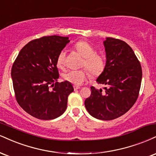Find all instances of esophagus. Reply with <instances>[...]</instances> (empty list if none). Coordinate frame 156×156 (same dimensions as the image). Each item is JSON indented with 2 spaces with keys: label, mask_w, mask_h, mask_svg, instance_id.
<instances>
[{
  "label": "esophagus",
  "mask_w": 156,
  "mask_h": 156,
  "mask_svg": "<svg viewBox=\"0 0 156 156\" xmlns=\"http://www.w3.org/2000/svg\"><path fill=\"white\" fill-rule=\"evenodd\" d=\"M73 88H74L75 90H77V89H80V87L79 86H76V85H74L73 86Z\"/></svg>",
  "instance_id": "34e87169"
}]
</instances>
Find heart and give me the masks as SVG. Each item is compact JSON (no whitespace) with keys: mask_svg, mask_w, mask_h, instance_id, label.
<instances>
[{"mask_svg":"<svg viewBox=\"0 0 156 156\" xmlns=\"http://www.w3.org/2000/svg\"><path fill=\"white\" fill-rule=\"evenodd\" d=\"M78 53L83 57L82 66L85 67L93 76H99L105 68V59L104 57L96 53L95 48L86 41H80L74 45ZM66 51H61L57 58V66L60 69L64 68L65 65ZM89 77V73L86 70H69L62 75L65 81L78 86L81 85Z\"/></svg>","mask_w":156,"mask_h":156,"instance_id":"obj_1","label":"heart"}]
</instances>
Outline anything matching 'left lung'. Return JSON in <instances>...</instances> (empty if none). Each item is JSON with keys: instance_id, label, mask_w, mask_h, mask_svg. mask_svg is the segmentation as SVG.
<instances>
[{"instance_id": "8db88e82", "label": "left lung", "mask_w": 156, "mask_h": 156, "mask_svg": "<svg viewBox=\"0 0 156 156\" xmlns=\"http://www.w3.org/2000/svg\"><path fill=\"white\" fill-rule=\"evenodd\" d=\"M106 65L97 78L98 83L107 87H91L85 107L93 117L110 121L123 115L138 98L142 77V67L134 51L124 41L106 37L104 41Z\"/></svg>"}]
</instances>
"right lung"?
<instances>
[{
    "instance_id": "1",
    "label": "right lung",
    "mask_w": 156,
    "mask_h": 156,
    "mask_svg": "<svg viewBox=\"0 0 156 156\" xmlns=\"http://www.w3.org/2000/svg\"><path fill=\"white\" fill-rule=\"evenodd\" d=\"M69 42L68 37L58 35L35 39L22 48L13 64L12 78L16 101L36 119H54L66 110L67 98L74 89L69 82L57 81V58ZM51 84L53 89L50 90Z\"/></svg>"
}]
</instances>
